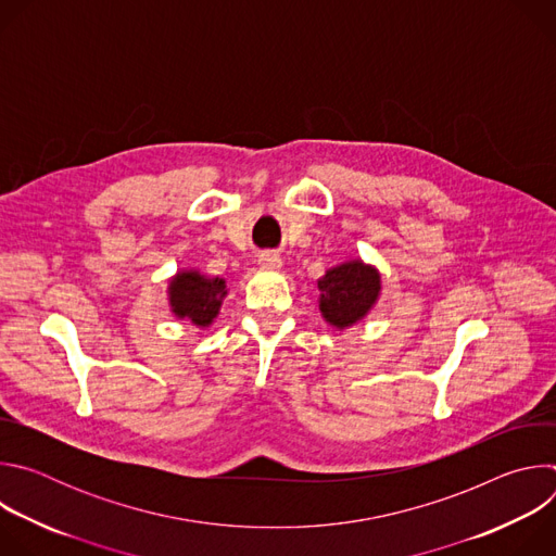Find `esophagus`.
I'll use <instances>...</instances> for the list:
<instances>
[{
	"mask_svg": "<svg viewBox=\"0 0 556 556\" xmlns=\"http://www.w3.org/2000/svg\"><path fill=\"white\" fill-rule=\"evenodd\" d=\"M260 264H262V268H270V270H279V268L283 266L281 257H279L277 253H273V251L262 253V255H260Z\"/></svg>",
	"mask_w": 556,
	"mask_h": 556,
	"instance_id": "obj_1",
	"label": "esophagus"
}]
</instances>
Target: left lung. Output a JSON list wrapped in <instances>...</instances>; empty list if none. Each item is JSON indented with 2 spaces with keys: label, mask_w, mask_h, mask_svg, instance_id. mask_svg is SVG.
<instances>
[{
  "label": "left lung",
  "mask_w": 556,
  "mask_h": 556,
  "mask_svg": "<svg viewBox=\"0 0 556 556\" xmlns=\"http://www.w3.org/2000/svg\"><path fill=\"white\" fill-rule=\"evenodd\" d=\"M324 321L334 330H348L363 321L382 292L380 270L363 260H348L316 281Z\"/></svg>",
  "instance_id": "8db88e82"
}]
</instances>
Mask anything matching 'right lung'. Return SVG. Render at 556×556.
Listing matches in <instances>:
<instances>
[{"instance_id": "add662e5", "label": "right lung", "mask_w": 556, "mask_h": 556, "mask_svg": "<svg viewBox=\"0 0 556 556\" xmlns=\"http://www.w3.org/2000/svg\"><path fill=\"white\" fill-rule=\"evenodd\" d=\"M226 294L228 288L224 277H208L198 268L178 270L167 286L172 314L178 321H189L200 330L213 326Z\"/></svg>"}]
</instances>
